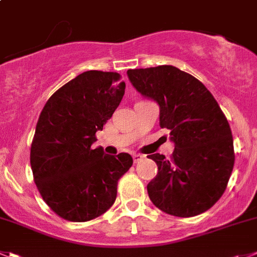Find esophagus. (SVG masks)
Instances as JSON below:
<instances>
[{"label": "esophagus", "mask_w": 257, "mask_h": 257, "mask_svg": "<svg viewBox=\"0 0 257 257\" xmlns=\"http://www.w3.org/2000/svg\"><path fill=\"white\" fill-rule=\"evenodd\" d=\"M143 157H145V156L140 155V153H134V155H133V161H134V164H137V162H140L141 160H143Z\"/></svg>", "instance_id": "obj_1"}]
</instances>
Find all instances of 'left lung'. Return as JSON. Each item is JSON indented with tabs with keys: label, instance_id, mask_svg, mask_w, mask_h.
<instances>
[{
	"label": "left lung",
	"instance_id": "left-lung-1",
	"mask_svg": "<svg viewBox=\"0 0 257 257\" xmlns=\"http://www.w3.org/2000/svg\"><path fill=\"white\" fill-rule=\"evenodd\" d=\"M137 91L160 105V126L175 143L171 158L148 156L158 172L147 185L153 204L175 217H194L219 200L234 165L233 138L212 93L174 66L128 69Z\"/></svg>",
	"mask_w": 257,
	"mask_h": 257
}]
</instances>
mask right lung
<instances>
[{
	"label": "right lung",
	"mask_w": 257,
	"mask_h": 257,
	"mask_svg": "<svg viewBox=\"0 0 257 257\" xmlns=\"http://www.w3.org/2000/svg\"><path fill=\"white\" fill-rule=\"evenodd\" d=\"M124 91L116 72H83L53 93L40 112L31 170L43 200L63 219L87 222L104 214L116 199L117 181L133 165L128 153L110 156L92 147Z\"/></svg>",
	"instance_id": "right-lung-1"
}]
</instances>
